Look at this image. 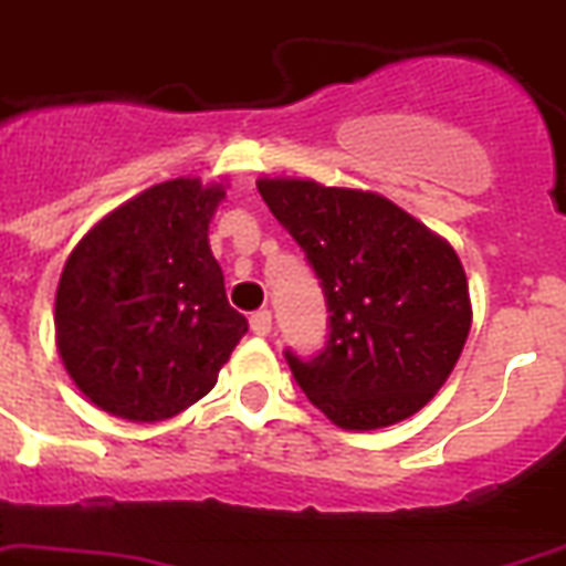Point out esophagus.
<instances>
[{"label":"esophagus","mask_w":566,"mask_h":566,"mask_svg":"<svg viewBox=\"0 0 566 566\" xmlns=\"http://www.w3.org/2000/svg\"><path fill=\"white\" fill-rule=\"evenodd\" d=\"M250 328H252V334L268 337L270 331H273V314H270V311H255V314L250 316Z\"/></svg>","instance_id":"1"}]
</instances>
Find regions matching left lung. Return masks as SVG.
<instances>
[{"mask_svg":"<svg viewBox=\"0 0 566 566\" xmlns=\"http://www.w3.org/2000/svg\"><path fill=\"white\" fill-rule=\"evenodd\" d=\"M255 186L328 302L323 352L314 360L284 352L307 401L343 430L416 416L450 378L471 331L457 250L375 191L298 177Z\"/></svg>","mask_w":566,"mask_h":566,"instance_id":"obj_1","label":"left lung"}]
</instances>
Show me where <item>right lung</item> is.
<instances>
[{
	"mask_svg": "<svg viewBox=\"0 0 566 566\" xmlns=\"http://www.w3.org/2000/svg\"><path fill=\"white\" fill-rule=\"evenodd\" d=\"M223 197V182L168 179L104 214L69 252L54 296L57 355L109 416L154 424L188 410L247 334L209 247Z\"/></svg>",
	"mask_w": 566,
	"mask_h": 566,
	"instance_id": "add662e5",
	"label": "right lung"
}]
</instances>
